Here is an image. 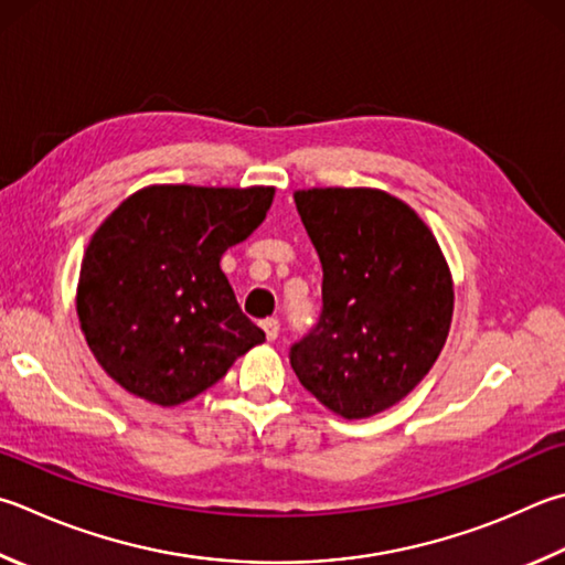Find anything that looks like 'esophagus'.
Returning <instances> with one entry per match:
<instances>
[{"label":"esophagus","mask_w":565,"mask_h":565,"mask_svg":"<svg viewBox=\"0 0 565 565\" xmlns=\"http://www.w3.org/2000/svg\"><path fill=\"white\" fill-rule=\"evenodd\" d=\"M262 328H264V333H266V338H269V341H274V338L279 335V321H276V318H264Z\"/></svg>","instance_id":"34e87169"}]
</instances>
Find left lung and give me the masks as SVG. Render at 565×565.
Instances as JSON below:
<instances>
[{"label":"left lung","mask_w":565,"mask_h":565,"mask_svg":"<svg viewBox=\"0 0 565 565\" xmlns=\"http://www.w3.org/2000/svg\"><path fill=\"white\" fill-rule=\"evenodd\" d=\"M294 200L323 266V311L291 348V367L331 413L373 417L413 393L445 348L452 271L433 230L393 194L311 188Z\"/></svg>","instance_id":"1"}]
</instances>
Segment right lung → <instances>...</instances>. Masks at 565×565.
<instances>
[{"mask_svg":"<svg viewBox=\"0 0 565 565\" xmlns=\"http://www.w3.org/2000/svg\"><path fill=\"white\" fill-rule=\"evenodd\" d=\"M271 202L264 184H150L100 222L81 262L76 313L90 353L122 390L175 407L264 343L220 259Z\"/></svg>","mask_w":565,"mask_h":565,"instance_id":"right-lung-1","label":"right lung"}]
</instances>
